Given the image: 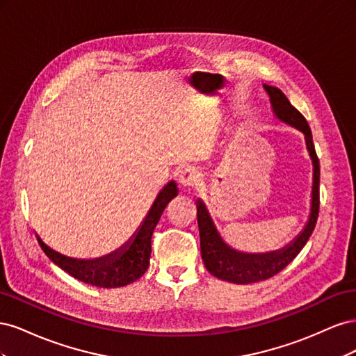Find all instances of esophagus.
<instances>
[{
	"mask_svg": "<svg viewBox=\"0 0 356 356\" xmlns=\"http://www.w3.org/2000/svg\"><path fill=\"white\" fill-rule=\"evenodd\" d=\"M179 182H181L182 187L196 186L197 182H199V174H197L196 170H193V169L182 170L181 175H179Z\"/></svg>",
	"mask_w": 356,
	"mask_h": 356,
	"instance_id": "esophagus-1",
	"label": "esophagus"
}]
</instances>
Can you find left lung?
<instances>
[{
  "instance_id": "left-lung-1",
  "label": "left lung",
  "mask_w": 356,
  "mask_h": 356,
  "mask_svg": "<svg viewBox=\"0 0 356 356\" xmlns=\"http://www.w3.org/2000/svg\"><path fill=\"white\" fill-rule=\"evenodd\" d=\"M264 89L270 96L273 111L282 122L297 127L306 136V145L309 154L314 161V188H312V208L310 217L305 230L298 234V238L291 242L281 251H273L268 254H243L234 251L229 245H225L218 234L217 229L209 217V212L204 208L202 200H197V224L200 234V252L204 267L215 277L229 281L232 284H252L266 281V279L277 275L294 260L298 252L309 241L314 232L318 213H319V160L315 152L314 139H312L310 127L297 108H294L286 96L277 88L264 84Z\"/></svg>"
}]
</instances>
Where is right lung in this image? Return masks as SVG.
Wrapping results in <instances>:
<instances>
[{
	"label": "right lung",
	"mask_w": 356,
	"mask_h": 356,
	"mask_svg": "<svg viewBox=\"0 0 356 356\" xmlns=\"http://www.w3.org/2000/svg\"><path fill=\"white\" fill-rule=\"evenodd\" d=\"M178 195L177 184L170 181L159 193L152 209L145 217L141 227L131 243L120 248L114 254H110L96 260H74L59 252L50 250L38 238L41 250L50 260L79 281L99 288H117L135 282L148 268L152 257V236L156 225L163 213L166 204Z\"/></svg>",
	"instance_id": "right-lung-1"
}]
</instances>
